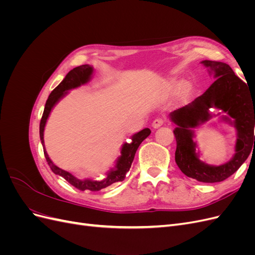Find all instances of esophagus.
Listing matches in <instances>:
<instances>
[{"label":"esophagus","instance_id":"obj_1","mask_svg":"<svg viewBox=\"0 0 255 255\" xmlns=\"http://www.w3.org/2000/svg\"><path fill=\"white\" fill-rule=\"evenodd\" d=\"M164 123H165V119H164V118H156L155 120H154V121L152 122V127H153L154 128H157L163 126Z\"/></svg>","mask_w":255,"mask_h":255}]
</instances>
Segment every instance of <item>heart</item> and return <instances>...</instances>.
I'll use <instances>...</instances> for the list:
<instances>
[{"label":"heart","instance_id":"b5f03b06","mask_svg":"<svg viewBox=\"0 0 255 255\" xmlns=\"http://www.w3.org/2000/svg\"><path fill=\"white\" fill-rule=\"evenodd\" d=\"M189 89H190V85H189V84H187V83L183 84V86H182V90H183V92H188V91H189Z\"/></svg>","mask_w":255,"mask_h":255}]
</instances>
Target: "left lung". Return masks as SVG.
Masks as SVG:
<instances>
[{"label": "left lung", "mask_w": 255, "mask_h": 255, "mask_svg": "<svg viewBox=\"0 0 255 255\" xmlns=\"http://www.w3.org/2000/svg\"><path fill=\"white\" fill-rule=\"evenodd\" d=\"M202 64L214 73L215 82L202 96L170 115L171 120L177 126L173 130L176 139L175 163L181 171L191 179L216 183L225 181L236 172L248 158L253 142L255 146V98L247 84L235 75L232 68L226 63L203 60ZM212 107L226 112L228 117L223 119L233 124L238 132L236 155L220 166L206 165L197 158L195 144L192 140L193 132L190 129L210 118L208 110Z\"/></svg>", "instance_id": "obj_1"}]
</instances>
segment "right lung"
<instances>
[{"label": "right lung", "instance_id": "add662e5", "mask_svg": "<svg viewBox=\"0 0 255 255\" xmlns=\"http://www.w3.org/2000/svg\"><path fill=\"white\" fill-rule=\"evenodd\" d=\"M94 72V69L90 67L89 65H82L80 67H76L69 72L64 81L61 82L58 86L54 89L51 95L49 96L47 103H45L44 106V111L42 114V117L40 120V126H39V134H40V140L42 145L43 144V130H44V126L45 122H47V119L49 117V115L53 109V106L55 105L58 100L60 98H63L65 94H67V90L72 89L75 87H79L80 85L87 83L90 80V76ZM151 134L150 128H143L140 132H138L137 134L133 135L132 137V142L130 143H125L121 149V156L118 158L117 164L115 166V169H113L112 171L109 172L107 176L102 181H91V180H79L76 179L75 176H73L70 172H67L63 169L58 168L53 164V161L50 159L49 155L45 149H43V153L45 159H47L48 164L50 168L52 169V171L58 174L60 176H63L64 179L70 183L72 186L75 188H78L79 190H90V191H99L103 188H106L111 186L112 184L117 183V182H122L125 180L127 172L129 170L130 166H132L133 159L135 156V153L138 149V146L140 145V143L145 139L146 137Z\"/></svg>", "mask_w": 255, "mask_h": 255}]
</instances>
